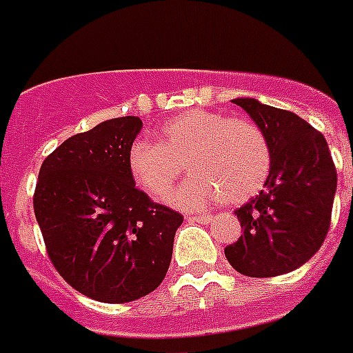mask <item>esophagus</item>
<instances>
[{
  "label": "esophagus",
  "mask_w": 353,
  "mask_h": 353,
  "mask_svg": "<svg viewBox=\"0 0 353 353\" xmlns=\"http://www.w3.org/2000/svg\"><path fill=\"white\" fill-rule=\"evenodd\" d=\"M188 221H196V223H210L212 221V216H206V214H199V216H186Z\"/></svg>",
  "instance_id": "1"
}]
</instances>
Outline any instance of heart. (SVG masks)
<instances>
[{
	"mask_svg": "<svg viewBox=\"0 0 353 353\" xmlns=\"http://www.w3.org/2000/svg\"><path fill=\"white\" fill-rule=\"evenodd\" d=\"M137 139L127 156L132 181L154 201H165L183 170L192 176L170 201L197 210L217 201L239 205L265 186L272 168L268 137L250 119L188 110Z\"/></svg>",
	"mask_w": 353,
	"mask_h": 353,
	"instance_id": "b5f03b06",
	"label": "heart"
}]
</instances>
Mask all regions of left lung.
I'll list each match as a JSON object with an SVG mask.
<instances>
[{
  "label": "left lung",
  "mask_w": 353,
  "mask_h": 353,
  "mask_svg": "<svg viewBox=\"0 0 353 353\" xmlns=\"http://www.w3.org/2000/svg\"><path fill=\"white\" fill-rule=\"evenodd\" d=\"M272 150L265 188L237 208L241 237L225 248L239 274L274 277L296 270L321 248L332 219L337 172L325 136L294 112L237 97Z\"/></svg>",
  "instance_id": "8db88e82"
}]
</instances>
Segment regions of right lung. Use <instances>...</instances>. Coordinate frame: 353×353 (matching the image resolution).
Listing matches in <instances>:
<instances>
[{
	"instance_id": "1",
	"label": "right lung",
	"mask_w": 353,
	"mask_h": 353,
	"mask_svg": "<svg viewBox=\"0 0 353 353\" xmlns=\"http://www.w3.org/2000/svg\"><path fill=\"white\" fill-rule=\"evenodd\" d=\"M136 116L114 117L63 141L43 161L34 214L54 268L83 296L128 303L167 276L183 216L145 196L128 172Z\"/></svg>"
}]
</instances>
